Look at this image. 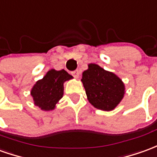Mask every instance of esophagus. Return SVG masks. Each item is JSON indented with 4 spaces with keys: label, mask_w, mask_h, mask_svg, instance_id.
Returning <instances> with one entry per match:
<instances>
[{
    "label": "esophagus",
    "mask_w": 157,
    "mask_h": 157,
    "mask_svg": "<svg viewBox=\"0 0 157 157\" xmlns=\"http://www.w3.org/2000/svg\"><path fill=\"white\" fill-rule=\"evenodd\" d=\"M71 74H72V75H73L74 77H75V78H78L79 75H80V71H79L78 70H76V71L71 72Z\"/></svg>",
    "instance_id": "1"
}]
</instances>
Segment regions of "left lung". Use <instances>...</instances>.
Segmentation results:
<instances>
[{
    "instance_id": "left-lung-1",
    "label": "left lung",
    "mask_w": 157,
    "mask_h": 157,
    "mask_svg": "<svg viewBox=\"0 0 157 157\" xmlns=\"http://www.w3.org/2000/svg\"><path fill=\"white\" fill-rule=\"evenodd\" d=\"M88 101L98 109H114L124 97V83L117 75L96 63H89L81 80Z\"/></svg>"
}]
</instances>
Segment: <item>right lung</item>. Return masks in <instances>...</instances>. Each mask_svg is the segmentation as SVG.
<instances>
[{
    "label": "right lung",
    "instance_id": "obj_1",
    "mask_svg": "<svg viewBox=\"0 0 157 157\" xmlns=\"http://www.w3.org/2000/svg\"><path fill=\"white\" fill-rule=\"evenodd\" d=\"M72 78L64 70H50L31 89L30 94L35 105L45 111L55 109L56 105L63 98V83Z\"/></svg>",
    "mask_w": 157,
    "mask_h": 157
}]
</instances>
